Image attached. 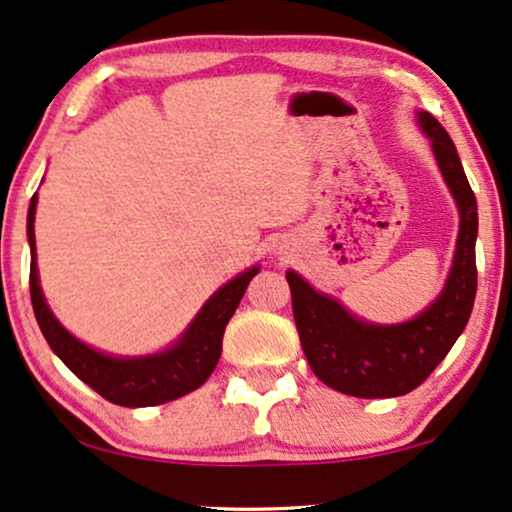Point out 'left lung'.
<instances>
[{"label": "left lung", "mask_w": 512, "mask_h": 512, "mask_svg": "<svg viewBox=\"0 0 512 512\" xmlns=\"http://www.w3.org/2000/svg\"><path fill=\"white\" fill-rule=\"evenodd\" d=\"M418 123L430 137L434 159L460 213L453 266L437 299L406 323L372 325L287 270L294 323L308 365L327 387L358 399H391L420 387L456 344L475 304L477 199L449 132L427 111L418 113Z\"/></svg>", "instance_id": "8db88e82"}]
</instances>
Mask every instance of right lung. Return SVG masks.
Segmentation results:
<instances>
[{
    "instance_id": "1",
    "label": "right lung",
    "mask_w": 512,
    "mask_h": 512,
    "mask_svg": "<svg viewBox=\"0 0 512 512\" xmlns=\"http://www.w3.org/2000/svg\"><path fill=\"white\" fill-rule=\"evenodd\" d=\"M35 208L37 194H33L28 208V242H30V299L37 325L52 346V351L63 363L80 377L87 387H92L106 401L125 408L159 406L180 399L189 391L199 389L213 368L218 365L223 351V332L237 311L239 301L249 287L251 277L258 273V266L244 270L235 280L218 289L211 299L201 306L197 318L189 323L185 334L168 349L151 356L121 358L102 353L63 327L54 318L52 308L44 301L40 275L35 261Z\"/></svg>"
}]
</instances>
